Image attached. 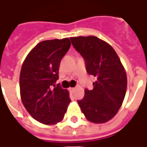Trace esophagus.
Masks as SVG:
<instances>
[{"label": "esophagus", "instance_id": "34e87169", "mask_svg": "<svg viewBox=\"0 0 147 147\" xmlns=\"http://www.w3.org/2000/svg\"><path fill=\"white\" fill-rule=\"evenodd\" d=\"M69 90H70V92H74L76 90V88H70Z\"/></svg>", "mask_w": 147, "mask_h": 147}]
</instances>
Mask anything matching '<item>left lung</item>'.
I'll return each mask as SVG.
<instances>
[{
	"mask_svg": "<svg viewBox=\"0 0 147 147\" xmlns=\"http://www.w3.org/2000/svg\"><path fill=\"white\" fill-rule=\"evenodd\" d=\"M70 40L85 60L88 73L96 78L93 89H85V97L78 100L81 111L92 123H106L116 115L125 97L127 78L124 67L113 47L104 40L94 36Z\"/></svg>",
	"mask_w": 147,
	"mask_h": 147,
	"instance_id": "left-lung-1",
	"label": "left lung"
}]
</instances>
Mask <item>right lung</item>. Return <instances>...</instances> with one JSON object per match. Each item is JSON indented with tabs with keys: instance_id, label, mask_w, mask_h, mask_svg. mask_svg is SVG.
Listing matches in <instances>:
<instances>
[{
	"instance_id": "add662e5",
	"label": "right lung",
	"mask_w": 147,
	"mask_h": 147,
	"mask_svg": "<svg viewBox=\"0 0 147 147\" xmlns=\"http://www.w3.org/2000/svg\"><path fill=\"white\" fill-rule=\"evenodd\" d=\"M70 46L69 38L42 41L28 53L22 65V102L29 114L43 124L62 121L71 101L69 91L55 85L61 59Z\"/></svg>"
}]
</instances>
